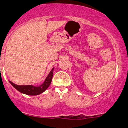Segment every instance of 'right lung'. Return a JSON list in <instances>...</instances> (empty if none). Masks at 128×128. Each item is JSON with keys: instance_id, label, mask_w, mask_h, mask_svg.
I'll return each instance as SVG.
<instances>
[{"instance_id": "1", "label": "right lung", "mask_w": 128, "mask_h": 128, "mask_svg": "<svg viewBox=\"0 0 128 128\" xmlns=\"http://www.w3.org/2000/svg\"><path fill=\"white\" fill-rule=\"evenodd\" d=\"M53 70L54 68L51 69L49 74L48 75L43 83L39 86H34L33 85L18 86V85L15 84L11 81H9V82L14 88L22 94L28 95H38L43 93L50 86L52 81V76H53Z\"/></svg>"}]
</instances>
